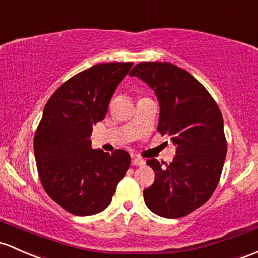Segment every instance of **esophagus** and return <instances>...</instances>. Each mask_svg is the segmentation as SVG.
<instances>
[{
	"label": "esophagus",
	"instance_id": "esophagus-1",
	"mask_svg": "<svg viewBox=\"0 0 258 258\" xmlns=\"http://www.w3.org/2000/svg\"><path fill=\"white\" fill-rule=\"evenodd\" d=\"M144 164H146V161L141 159V158H134V159H132V165L134 166H142Z\"/></svg>",
	"mask_w": 258,
	"mask_h": 258
}]
</instances>
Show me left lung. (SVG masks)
I'll return each instance as SVG.
<instances>
[{
    "mask_svg": "<svg viewBox=\"0 0 258 258\" xmlns=\"http://www.w3.org/2000/svg\"><path fill=\"white\" fill-rule=\"evenodd\" d=\"M146 82L160 105L158 132L176 144L170 164H147L155 180L143 191L153 213L181 218L205 205L213 195L226 155L223 115L209 92L187 71L169 62H141L130 72Z\"/></svg>",
    "mask_w": 258,
    "mask_h": 258,
    "instance_id": "1",
    "label": "left lung"
}]
</instances>
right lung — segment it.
<instances>
[{
  "instance_id": "1",
  "label": "right lung",
  "mask_w": 258,
  "mask_h": 258,
  "mask_svg": "<svg viewBox=\"0 0 258 258\" xmlns=\"http://www.w3.org/2000/svg\"><path fill=\"white\" fill-rule=\"evenodd\" d=\"M132 62L99 63L73 76L45 105L34 136L40 182L51 200L75 216H93L111 202L131 157L92 149L93 123L105 117L116 87Z\"/></svg>"
}]
</instances>
